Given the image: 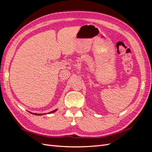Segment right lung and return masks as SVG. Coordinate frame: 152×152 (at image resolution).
Masks as SVG:
<instances>
[{
  "instance_id": "obj_1",
  "label": "right lung",
  "mask_w": 152,
  "mask_h": 152,
  "mask_svg": "<svg viewBox=\"0 0 152 152\" xmlns=\"http://www.w3.org/2000/svg\"><path fill=\"white\" fill-rule=\"evenodd\" d=\"M57 110V109L56 110H53V111H52V112H50L49 113H54V112H55ZM31 113V112H30ZM33 114H34V115H43V114H37V113H33Z\"/></svg>"
}]
</instances>
